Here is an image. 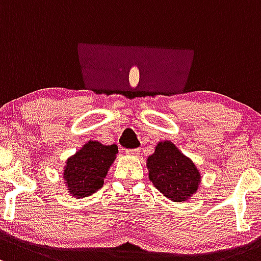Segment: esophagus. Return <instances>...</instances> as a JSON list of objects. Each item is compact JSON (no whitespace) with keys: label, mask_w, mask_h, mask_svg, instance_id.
Here are the masks:
<instances>
[{"label":"esophagus","mask_w":261,"mask_h":261,"mask_svg":"<svg viewBox=\"0 0 261 261\" xmlns=\"http://www.w3.org/2000/svg\"><path fill=\"white\" fill-rule=\"evenodd\" d=\"M126 153L131 156H138L140 153V149H128L126 150Z\"/></svg>","instance_id":"34e87169"}]
</instances>
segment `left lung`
Instances as JSON below:
<instances>
[{
  "label": "left lung",
  "mask_w": 261,
  "mask_h": 261,
  "mask_svg": "<svg viewBox=\"0 0 261 261\" xmlns=\"http://www.w3.org/2000/svg\"><path fill=\"white\" fill-rule=\"evenodd\" d=\"M147 169L155 188L174 201L188 200L199 186V170L171 141L159 142L147 159Z\"/></svg>",
  "instance_id": "obj_1"
}]
</instances>
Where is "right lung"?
<instances>
[{"instance_id":"add662e5","label":"right lung","mask_w":261,"mask_h":261,"mask_svg":"<svg viewBox=\"0 0 261 261\" xmlns=\"http://www.w3.org/2000/svg\"><path fill=\"white\" fill-rule=\"evenodd\" d=\"M117 151V145L108 146L90 141L71 156L66 161L64 171L70 194L75 197H86L100 190Z\"/></svg>"}]
</instances>
